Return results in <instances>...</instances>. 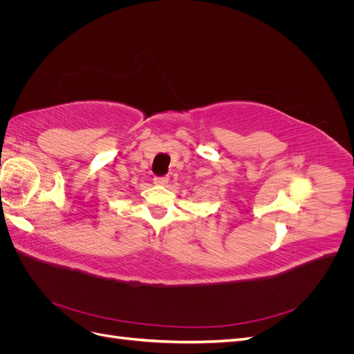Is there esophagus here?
Segmentation results:
<instances>
[{
  "mask_svg": "<svg viewBox=\"0 0 354 354\" xmlns=\"http://www.w3.org/2000/svg\"><path fill=\"white\" fill-rule=\"evenodd\" d=\"M168 180H169L168 176H155L153 177V183L158 185V186H164V185L168 183Z\"/></svg>",
  "mask_w": 354,
  "mask_h": 354,
  "instance_id": "1",
  "label": "esophagus"
}]
</instances>
